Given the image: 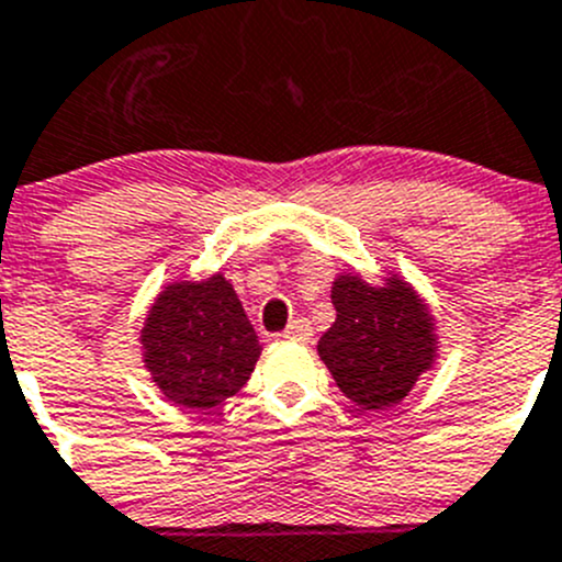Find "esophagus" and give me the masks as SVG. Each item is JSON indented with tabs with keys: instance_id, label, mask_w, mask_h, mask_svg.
I'll list each match as a JSON object with an SVG mask.
<instances>
[{
	"instance_id": "34e87169",
	"label": "esophagus",
	"mask_w": 562,
	"mask_h": 562,
	"mask_svg": "<svg viewBox=\"0 0 562 562\" xmlns=\"http://www.w3.org/2000/svg\"><path fill=\"white\" fill-rule=\"evenodd\" d=\"M313 335V327L311 322H305V318H296V322H291V327L285 329V338L291 340H311Z\"/></svg>"
}]
</instances>
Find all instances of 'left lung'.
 Listing matches in <instances>:
<instances>
[{"mask_svg": "<svg viewBox=\"0 0 562 562\" xmlns=\"http://www.w3.org/2000/svg\"><path fill=\"white\" fill-rule=\"evenodd\" d=\"M335 322L318 358L360 411L400 405L438 360V329L427 302L400 274L371 285L355 271L333 282Z\"/></svg>", "mask_w": 562, "mask_h": 562, "instance_id": "1", "label": "left lung"}]
</instances>
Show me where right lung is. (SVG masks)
I'll return each mask as SVG.
<instances>
[{
  "instance_id": "1",
  "label": "right lung",
  "mask_w": 562,
  "mask_h": 562,
  "mask_svg": "<svg viewBox=\"0 0 562 562\" xmlns=\"http://www.w3.org/2000/svg\"><path fill=\"white\" fill-rule=\"evenodd\" d=\"M140 349L162 396L191 411H210L235 396L263 352L222 271L162 288L146 311Z\"/></svg>"
}]
</instances>
